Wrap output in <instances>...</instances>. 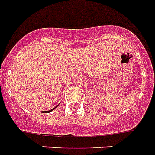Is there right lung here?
<instances>
[{
	"instance_id": "obj_1",
	"label": "right lung",
	"mask_w": 155,
	"mask_h": 155,
	"mask_svg": "<svg viewBox=\"0 0 155 155\" xmlns=\"http://www.w3.org/2000/svg\"><path fill=\"white\" fill-rule=\"evenodd\" d=\"M56 107H54V108H53V109H51V110H48V111H44V112H51V110H54V109H55V108H56Z\"/></svg>"
}]
</instances>
